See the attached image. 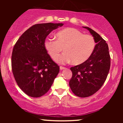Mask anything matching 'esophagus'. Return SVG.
<instances>
[{
  "label": "esophagus",
  "mask_w": 123,
  "mask_h": 123,
  "mask_svg": "<svg viewBox=\"0 0 123 123\" xmlns=\"http://www.w3.org/2000/svg\"><path fill=\"white\" fill-rule=\"evenodd\" d=\"M60 70H63V69H66V68L63 67V66H60Z\"/></svg>",
  "instance_id": "34e87169"
}]
</instances>
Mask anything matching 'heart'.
Here are the masks:
<instances>
[{
    "mask_svg": "<svg viewBox=\"0 0 123 123\" xmlns=\"http://www.w3.org/2000/svg\"><path fill=\"white\" fill-rule=\"evenodd\" d=\"M57 40L47 38L44 45L52 59L56 60L63 49L64 53L57 60L60 64L71 62L80 65L85 62L94 52L95 42L91 35H84L74 28H68L56 34Z\"/></svg>",
    "mask_w": 123,
    "mask_h": 123,
    "instance_id": "b5f03b06",
    "label": "heart"
}]
</instances>
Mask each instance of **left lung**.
<instances>
[{
    "label": "left lung",
    "mask_w": 123,
    "mask_h": 123,
    "mask_svg": "<svg viewBox=\"0 0 123 123\" xmlns=\"http://www.w3.org/2000/svg\"><path fill=\"white\" fill-rule=\"evenodd\" d=\"M94 37L96 45L91 56L85 62L70 68L72 77L69 86L77 97L85 98L93 95L105 83L111 66L108 44L100 35L87 26Z\"/></svg>",
    "instance_id": "obj_1"
}]
</instances>
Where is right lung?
<instances>
[{
    "mask_svg": "<svg viewBox=\"0 0 123 123\" xmlns=\"http://www.w3.org/2000/svg\"><path fill=\"white\" fill-rule=\"evenodd\" d=\"M62 23L35 24L18 39L12 52V71L18 86L26 95L40 97L48 92L60 67L47 54L44 43Z\"/></svg>",
    "mask_w": 123,
    "mask_h": 123,
    "instance_id": "obj_1",
    "label": "right lung"
}]
</instances>
